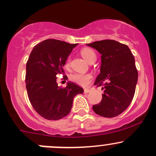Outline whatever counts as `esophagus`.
Listing matches in <instances>:
<instances>
[{"label": "esophagus", "mask_w": 156, "mask_h": 156, "mask_svg": "<svg viewBox=\"0 0 156 156\" xmlns=\"http://www.w3.org/2000/svg\"><path fill=\"white\" fill-rule=\"evenodd\" d=\"M90 91V89H89V88H84V92L85 93V94H87V93H89Z\"/></svg>", "instance_id": "34e87169"}]
</instances>
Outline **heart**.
I'll return each instance as SVG.
<instances>
[{"mask_svg":"<svg viewBox=\"0 0 156 156\" xmlns=\"http://www.w3.org/2000/svg\"><path fill=\"white\" fill-rule=\"evenodd\" d=\"M81 54L83 56L84 59H85L87 62L90 63L92 61H95L97 59V55H96L95 52L92 50V49L90 48H84L81 50ZM69 66H70V58L66 60L65 62V67L66 68H69ZM93 76L91 74L89 73H74L72 74L70 76L71 81H73V82L76 83L78 85L83 86V87H85L87 86L90 84V82L92 80Z\"/></svg>","mask_w":156,"mask_h":156,"instance_id":"b5f03b06","label":"heart"}]
</instances>
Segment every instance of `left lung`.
Returning a JSON list of instances; mask_svg holds the SVG:
<instances>
[{"mask_svg":"<svg viewBox=\"0 0 156 156\" xmlns=\"http://www.w3.org/2000/svg\"><path fill=\"white\" fill-rule=\"evenodd\" d=\"M101 53L100 73L94 85L103 86V98L93 106L96 114L112 118L123 112L132 102L138 79L137 69L131 51L126 44L114 40L88 44Z\"/></svg>","mask_w":156,"mask_h":156,"instance_id":"left-lung-1","label":"left lung"}]
</instances>
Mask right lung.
I'll list each match as a JSON object with an SVG mask.
<instances>
[{
	"mask_svg": "<svg viewBox=\"0 0 156 156\" xmlns=\"http://www.w3.org/2000/svg\"><path fill=\"white\" fill-rule=\"evenodd\" d=\"M78 44L47 39L34 46L26 63V83L28 97L34 109L44 119L59 120L71 111L73 98L84 90L73 82L59 87L60 74L67 80L63 66L72 49Z\"/></svg>",
	"mask_w": 156,
	"mask_h": 156,
	"instance_id": "obj_1",
	"label": "right lung"
}]
</instances>
